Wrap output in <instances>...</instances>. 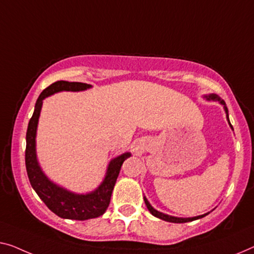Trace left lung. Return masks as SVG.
<instances>
[{"label":"left lung","mask_w":254,"mask_h":254,"mask_svg":"<svg viewBox=\"0 0 254 254\" xmlns=\"http://www.w3.org/2000/svg\"><path fill=\"white\" fill-rule=\"evenodd\" d=\"M204 98H205L206 100L219 101V103H220L222 106H224V109H225V112H226V114H227V120H228V123H229L230 127L233 128V126H232V124H230V122H229V117H228V109H227V106H226V104H225V101L222 100L221 98L218 96V94H214V93H211V94H209V96H204ZM143 200H145V203H146V206H147V209L149 210V212H150L151 214L154 215V217H156V218H160V219H162V220H164V221H168V222H175V224H184V222L194 221V220H197V219H200V218L205 217V215L209 214V212H207V213H205V214L197 215V217H192V218H178V217H172V215H169V214L162 213V212L157 211V210H155L154 207L150 205V203L148 202V199H147V198L145 197V196H143Z\"/></svg>","instance_id":"1"}]
</instances>
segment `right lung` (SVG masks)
Here are the masks:
<instances>
[{"mask_svg":"<svg viewBox=\"0 0 254 254\" xmlns=\"http://www.w3.org/2000/svg\"><path fill=\"white\" fill-rule=\"evenodd\" d=\"M91 85L81 82L57 81L49 85L41 92L37 98L35 109L32 119L29 120L27 133H26V151L25 162L29 183L34 190L43 200L45 205L58 217L71 220H88L98 218L105 213L111 202L112 192L114 189L121 166L131 153H124L109 162L107 171L103 183L96 190L88 194H76L56 185L44 175L36 156V130L39 124V117L42 108L43 100L51 94L60 91H84Z\"/></svg>","mask_w":254,"mask_h":254,"instance_id":"right-lung-1","label":"right lung"}]
</instances>
